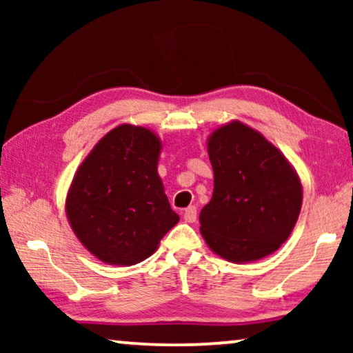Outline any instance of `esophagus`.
Instances as JSON below:
<instances>
[{
    "label": "esophagus",
    "instance_id": "esophagus-1",
    "mask_svg": "<svg viewBox=\"0 0 353 353\" xmlns=\"http://www.w3.org/2000/svg\"><path fill=\"white\" fill-rule=\"evenodd\" d=\"M196 216H197V212H196L194 205L188 207V209L185 210V214H183V219H185L186 223H194Z\"/></svg>",
    "mask_w": 353,
    "mask_h": 353
}]
</instances>
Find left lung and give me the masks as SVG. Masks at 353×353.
I'll list each match as a JSON object with an SVG mask.
<instances>
[{
  "mask_svg": "<svg viewBox=\"0 0 353 353\" xmlns=\"http://www.w3.org/2000/svg\"><path fill=\"white\" fill-rule=\"evenodd\" d=\"M214 194L201 210L210 250L233 263L257 262L291 236L302 207L292 163L262 133L241 122L220 125L207 138Z\"/></svg>",
  "mask_w": 353,
  "mask_h": 353,
  "instance_id": "1",
  "label": "left lung"
}]
</instances>
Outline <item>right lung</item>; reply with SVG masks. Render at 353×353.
<instances>
[{
	"label": "right lung",
	"mask_w": 353,
	"mask_h": 353,
	"mask_svg": "<svg viewBox=\"0 0 353 353\" xmlns=\"http://www.w3.org/2000/svg\"><path fill=\"white\" fill-rule=\"evenodd\" d=\"M161 151V138L151 128L120 123L77 168L65 215L83 248L101 262H143L180 220L157 172Z\"/></svg>",
	"instance_id": "right-lung-1"
}]
</instances>
